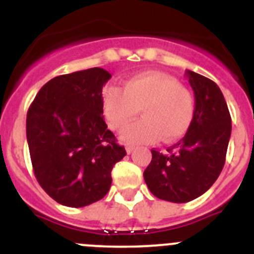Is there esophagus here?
I'll use <instances>...</instances> for the list:
<instances>
[{"label":"esophagus","mask_w":254,"mask_h":254,"mask_svg":"<svg viewBox=\"0 0 254 254\" xmlns=\"http://www.w3.org/2000/svg\"><path fill=\"white\" fill-rule=\"evenodd\" d=\"M134 150V146H132V145H127L126 146V151H127V154H132Z\"/></svg>","instance_id":"obj_1"}]
</instances>
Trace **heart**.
Listing matches in <instances>:
<instances>
[{
    "mask_svg": "<svg viewBox=\"0 0 254 254\" xmlns=\"http://www.w3.org/2000/svg\"><path fill=\"white\" fill-rule=\"evenodd\" d=\"M105 121L113 129L128 125L137 116L142 120L126 127L121 138L128 143L174 142L183 137L194 118V100L173 76L161 72H142L128 78L122 90L116 86L103 91Z\"/></svg>",
    "mask_w": 254,
    "mask_h": 254,
    "instance_id": "1",
    "label": "heart"
}]
</instances>
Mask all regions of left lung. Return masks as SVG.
I'll return each mask as SVG.
<instances>
[{
	"instance_id": "8db88e82",
	"label": "left lung",
	"mask_w": 254,
	"mask_h": 254,
	"mask_svg": "<svg viewBox=\"0 0 254 254\" xmlns=\"http://www.w3.org/2000/svg\"><path fill=\"white\" fill-rule=\"evenodd\" d=\"M187 77L194 93L192 126L165 154L151 150V163L143 172L155 197L176 203L190 202L214 185L232 134V118L219 86L193 71H187Z\"/></svg>"
}]
</instances>
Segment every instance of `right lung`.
<instances>
[{
  "label": "right lung",
  "mask_w": 254,
  "mask_h": 254,
  "mask_svg": "<svg viewBox=\"0 0 254 254\" xmlns=\"http://www.w3.org/2000/svg\"><path fill=\"white\" fill-rule=\"evenodd\" d=\"M100 67L52 78L26 116V138L37 181L58 203L84 207L102 199L112 169L126 155L103 117Z\"/></svg>",
  "instance_id": "right-lung-1"
}]
</instances>
